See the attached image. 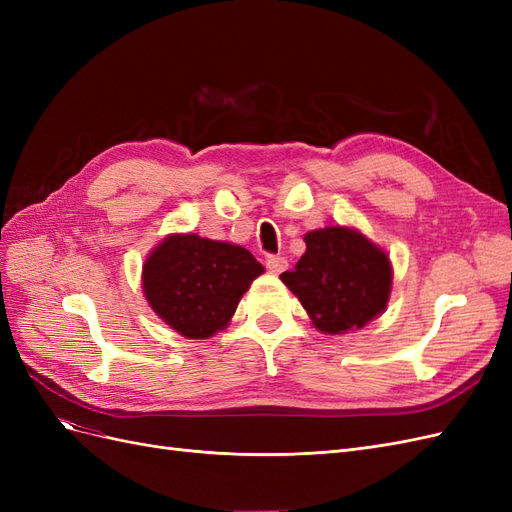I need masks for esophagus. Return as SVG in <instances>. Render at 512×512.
Here are the masks:
<instances>
[{
  "instance_id": "1",
  "label": "esophagus",
  "mask_w": 512,
  "mask_h": 512,
  "mask_svg": "<svg viewBox=\"0 0 512 512\" xmlns=\"http://www.w3.org/2000/svg\"><path fill=\"white\" fill-rule=\"evenodd\" d=\"M265 265H267V269H269L273 275H280V273L288 267V260L282 258V256H267Z\"/></svg>"
}]
</instances>
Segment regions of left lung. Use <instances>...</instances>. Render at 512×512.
Segmentation results:
<instances>
[{"label": "left lung", "mask_w": 512, "mask_h": 512, "mask_svg": "<svg viewBox=\"0 0 512 512\" xmlns=\"http://www.w3.org/2000/svg\"><path fill=\"white\" fill-rule=\"evenodd\" d=\"M305 254L280 280L290 288L320 333L363 329L389 305L391 258L352 226H324L303 237Z\"/></svg>", "instance_id": "8db88e82"}]
</instances>
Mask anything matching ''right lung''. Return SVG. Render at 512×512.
<instances>
[{
	"mask_svg": "<svg viewBox=\"0 0 512 512\" xmlns=\"http://www.w3.org/2000/svg\"><path fill=\"white\" fill-rule=\"evenodd\" d=\"M265 267L241 245L196 232H173L149 252L143 294L170 329L207 339L228 327L237 305Z\"/></svg>",
	"mask_w": 512,
	"mask_h": 512,
	"instance_id": "add662e5",
	"label": "right lung"
}]
</instances>
